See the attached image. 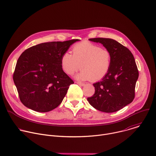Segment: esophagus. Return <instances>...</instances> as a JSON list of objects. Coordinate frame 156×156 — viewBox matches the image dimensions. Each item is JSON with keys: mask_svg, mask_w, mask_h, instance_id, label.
I'll list each match as a JSON object with an SVG mask.
<instances>
[{"mask_svg": "<svg viewBox=\"0 0 156 156\" xmlns=\"http://www.w3.org/2000/svg\"><path fill=\"white\" fill-rule=\"evenodd\" d=\"M76 83H77L78 85L81 86H85V83H81V82H76Z\"/></svg>", "mask_w": 156, "mask_h": 156, "instance_id": "obj_1", "label": "esophagus"}]
</instances>
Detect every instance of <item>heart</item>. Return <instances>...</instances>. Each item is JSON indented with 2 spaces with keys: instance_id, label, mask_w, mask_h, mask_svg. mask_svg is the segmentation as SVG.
Instances as JSON below:
<instances>
[{
  "instance_id": "obj_1",
  "label": "heart",
  "mask_w": 156,
  "mask_h": 156,
  "mask_svg": "<svg viewBox=\"0 0 156 156\" xmlns=\"http://www.w3.org/2000/svg\"><path fill=\"white\" fill-rule=\"evenodd\" d=\"M73 54L64 52L60 58L62 70L69 75L80 68L75 78L80 80H90L96 81L102 78L108 72L112 60L110 52L90 42H82L73 48Z\"/></svg>"
}]
</instances>
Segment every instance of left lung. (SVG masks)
Returning a JSON list of instances; mask_svg holds the SVG:
<instances>
[{"label": "left lung", "instance_id": "obj_1", "mask_svg": "<svg viewBox=\"0 0 156 156\" xmlns=\"http://www.w3.org/2000/svg\"><path fill=\"white\" fill-rule=\"evenodd\" d=\"M101 43L112 55L107 73L93 86L94 94L87 98L94 108L106 113L118 111L135 98V89L139 73L135 58L130 51L117 41L110 38H91Z\"/></svg>", "mask_w": 156, "mask_h": 156}]
</instances>
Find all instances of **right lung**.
<instances>
[{
  "label": "right lung",
  "mask_w": 156,
  "mask_h": 156,
  "mask_svg": "<svg viewBox=\"0 0 156 156\" xmlns=\"http://www.w3.org/2000/svg\"><path fill=\"white\" fill-rule=\"evenodd\" d=\"M80 39L41 43L18 58L13 76L21 102L39 112H47L62 102L73 80L62 70L60 58Z\"/></svg>",
  "instance_id": "right-lung-1"
}]
</instances>
